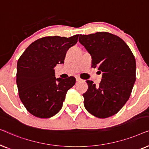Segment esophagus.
<instances>
[{
	"mask_svg": "<svg viewBox=\"0 0 149 149\" xmlns=\"http://www.w3.org/2000/svg\"><path fill=\"white\" fill-rule=\"evenodd\" d=\"M76 80H77V82H81V81H83V79H81L79 77H76Z\"/></svg>",
	"mask_w": 149,
	"mask_h": 149,
	"instance_id": "34e87169",
	"label": "esophagus"
}]
</instances>
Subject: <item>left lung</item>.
<instances>
[{"instance_id": "obj_1", "label": "left lung", "mask_w": 149, "mask_h": 149, "mask_svg": "<svg viewBox=\"0 0 149 149\" xmlns=\"http://www.w3.org/2000/svg\"><path fill=\"white\" fill-rule=\"evenodd\" d=\"M79 41L90 54L91 67L102 72L98 86L92 81H86L88 89L83 95L85 109L97 118L111 117L131 95L136 81L134 54L123 39L107 32L80 34Z\"/></svg>"}]
</instances>
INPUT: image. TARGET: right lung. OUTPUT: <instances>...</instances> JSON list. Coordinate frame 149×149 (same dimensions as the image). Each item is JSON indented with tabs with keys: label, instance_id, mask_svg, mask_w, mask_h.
<instances>
[{
	"label": "right lung",
	"instance_id": "1",
	"mask_svg": "<svg viewBox=\"0 0 149 149\" xmlns=\"http://www.w3.org/2000/svg\"><path fill=\"white\" fill-rule=\"evenodd\" d=\"M79 35L40 38L30 44L18 60L16 83L19 96L32 115L47 119L62 109L67 91L76 79H56L54 67L64 64L67 51L77 43Z\"/></svg>",
	"mask_w": 149,
	"mask_h": 149
}]
</instances>
